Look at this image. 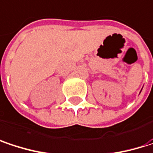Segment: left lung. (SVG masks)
Here are the masks:
<instances>
[{"label": "left lung", "instance_id": "obj_1", "mask_svg": "<svg viewBox=\"0 0 153 153\" xmlns=\"http://www.w3.org/2000/svg\"><path fill=\"white\" fill-rule=\"evenodd\" d=\"M141 91H142V90H141Z\"/></svg>", "mask_w": 153, "mask_h": 153}]
</instances>
